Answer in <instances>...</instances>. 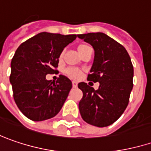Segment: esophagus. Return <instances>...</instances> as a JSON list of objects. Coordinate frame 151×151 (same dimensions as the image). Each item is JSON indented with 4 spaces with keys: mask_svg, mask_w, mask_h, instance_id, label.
<instances>
[{
    "mask_svg": "<svg viewBox=\"0 0 151 151\" xmlns=\"http://www.w3.org/2000/svg\"><path fill=\"white\" fill-rule=\"evenodd\" d=\"M78 86V83L76 82V81H73V88H76Z\"/></svg>",
    "mask_w": 151,
    "mask_h": 151,
    "instance_id": "34e87169",
    "label": "esophagus"
}]
</instances>
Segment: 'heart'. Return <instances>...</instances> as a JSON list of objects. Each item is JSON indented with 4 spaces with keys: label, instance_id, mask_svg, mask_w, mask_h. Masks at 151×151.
<instances>
[{
    "label": "heart",
    "instance_id": "b5f03b06",
    "mask_svg": "<svg viewBox=\"0 0 151 151\" xmlns=\"http://www.w3.org/2000/svg\"><path fill=\"white\" fill-rule=\"evenodd\" d=\"M90 46H88L87 44H80L78 47V50L79 52V54H82L85 49L87 48H89ZM63 54L64 52H62L60 55V57L61 58L63 56ZM65 74L69 77L70 78H73V79H78L81 76H82V71L78 68H75V67H68L67 68L65 71H64Z\"/></svg>",
    "mask_w": 151,
    "mask_h": 151
}]
</instances>
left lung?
Here are the masks:
<instances>
[{"instance_id":"8db88e82","label":"left lung","mask_w":151,"mask_h":151,"mask_svg":"<svg viewBox=\"0 0 151 151\" xmlns=\"http://www.w3.org/2000/svg\"><path fill=\"white\" fill-rule=\"evenodd\" d=\"M78 37L95 50L93 65L87 79L99 82L98 90L84 82L78 84L83 91L78 103L82 119L95 127L112 125L127 109L133 87V66L127 49L102 32Z\"/></svg>"}]
</instances>
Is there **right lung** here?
Here are the masks:
<instances>
[{
	"label": "right lung",
	"mask_w": 151,
	"mask_h": 151,
	"mask_svg": "<svg viewBox=\"0 0 151 151\" xmlns=\"http://www.w3.org/2000/svg\"><path fill=\"white\" fill-rule=\"evenodd\" d=\"M77 35L41 32L24 42L11 61L10 83L14 101L22 114L34 121L55 117L61 109L73 84L64 75L56 82L46 79L58 73L59 57Z\"/></svg>",
	"instance_id": "1"
}]
</instances>
